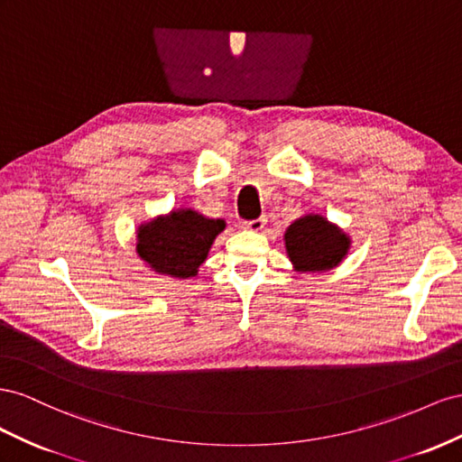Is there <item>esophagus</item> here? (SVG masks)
<instances>
[{"label": "esophagus", "instance_id": "1", "mask_svg": "<svg viewBox=\"0 0 462 462\" xmlns=\"http://www.w3.org/2000/svg\"><path fill=\"white\" fill-rule=\"evenodd\" d=\"M265 224H267V220L265 218H255V220H247V222H244L242 226H244V230H252V232H261L263 228H265Z\"/></svg>", "mask_w": 462, "mask_h": 462}]
</instances>
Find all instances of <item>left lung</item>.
I'll use <instances>...</instances> for the list:
<instances>
[{
	"instance_id": "obj_1",
	"label": "left lung",
	"mask_w": 462,
	"mask_h": 462,
	"mask_svg": "<svg viewBox=\"0 0 462 462\" xmlns=\"http://www.w3.org/2000/svg\"><path fill=\"white\" fill-rule=\"evenodd\" d=\"M350 236L323 215H304L284 232L286 255L298 273H327L348 255Z\"/></svg>"
}]
</instances>
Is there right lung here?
<instances>
[{"mask_svg": "<svg viewBox=\"0 0 462 462\" xmlns=\"http://www.w3.org/2000/svg\"><path fill=\"white\" fill-rule=\"evenodd\" d=\"M226 228L222 218H207L195 208H172L137 228V255L151 271L170 279H191L205 263L217 236Z\"/></svg>", "mask_w": 462, "mask_h": 462, "instance_id": "right-lung-1", "label": "right lung"}]
</instances>
